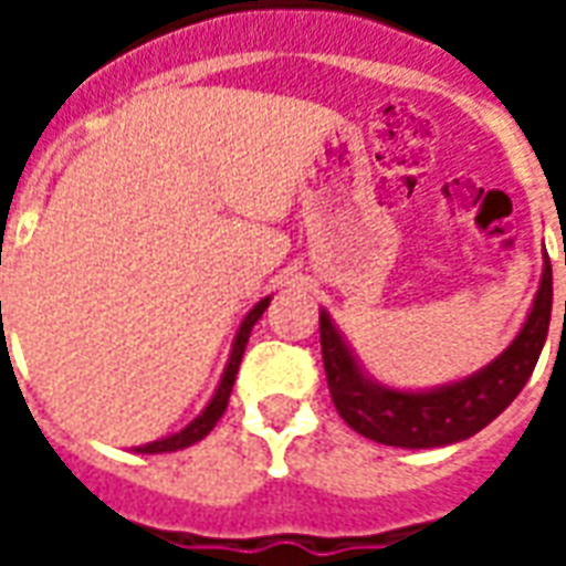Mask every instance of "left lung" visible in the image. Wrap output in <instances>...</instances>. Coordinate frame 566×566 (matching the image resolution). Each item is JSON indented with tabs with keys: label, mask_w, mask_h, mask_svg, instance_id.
Returning <instances> with one entry per match:
<instances>
[{
	"label": "left lung",
	"mask_w": 566,
	"mask_h": 566,
	"mask_svg": "<svg viewBox=\"0 0 566 566\" xmlns=\"http://www.w3.org/2000/svg\"><path fill=\"white\" fill-rule=\"evenodd\" d=\"M548 318H552V263L546 258L534 308L524 321L522 333L497 360H491L470 379L454 381L446 388L394 391L364 376L352 348L333 327L331 315L321 312V357H324L333 406L352 430L381 446L437 449V446L461 442L491 424L527 385L546 345Z\"/></svg>",
	"instance_id": "1"
}]
</instances>
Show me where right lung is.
<instances>
[{
  "instance_id": "add662e5",
  "label": "right lung",
  "mask_w": 566,
  "mask_h": 566,
  "mask_svg": "<svg viewBox=\"0 0 566 566\" xmlns=\"http://www.w3.org/2000/svg\"><path fill=\"white\" fill-rule=\"evenodd\" d=\"M266 306H270V296L266 300H260L258 306L248 312V318L242 321V327H239V333H235V343H233V352H230V364H227V369H223V379L221 385H218V391H214V397L209 400V406L199 412L190 424L181 430V433H172V437L166 439H157V442H148V446H139L136 451H142V454H160V451H178V449H187V446H193V442H199L202 437H209V430L218 421H221L223 409H227V403H230V391H233V381H235V373H239V364H242V355H245V345H248V336H251V327L258 324V318L266 312Z\"/></svg>"
}]
</instances>
